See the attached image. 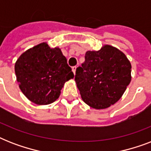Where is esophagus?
<instances>
[{
	"mask_svg": "<svg viewBox=\"0 0 151 151\" xmlns=\"http://www.w3.org/2000/svg\"><path fill=\"white\" fill-rule=\"evenodd\" d=\"M76 70H77V66H73V67H72V70H73V73H74V74H75Z\"/></svg>",
	"mask_w": 151,
	"mask_h": 151,
	"instance_id": "esophagus-1",
	"label": "esophagus"
}]
</instances>
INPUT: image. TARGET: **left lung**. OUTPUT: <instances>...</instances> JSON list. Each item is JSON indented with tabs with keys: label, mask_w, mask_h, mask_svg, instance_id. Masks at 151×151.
I'll use <instances>...</instances> for the list:
<instances>
[{
	"label": "left lung",
	"mask_w": 151,
	"mask_h": 151,
	"mask_svg": "<svg viewBox=\"0 0 151 151\" xmlns=\"http://www.w3.org/2000/svg\"><path fill=\"white\" fill-rule=\"evenodd\" d=\"M85 59L74 78L83 101L97 110L117 103L131 81L132 66L126 55L106 45L86 52Z\"/></svg>",
	"instance_id": "1"
}]
</instances>
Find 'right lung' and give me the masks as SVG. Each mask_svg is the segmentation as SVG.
Segmentation results:
<instances>
[{
    "label": "right lung",
    "mask_w": 151,
    "mask_h": 151,
    "mask_svg": "<svg viewBox=\"0 0 151 151\" xmlns=\"http://www.w3.org/2000/svg\"><path fill=\"white\" fill-rule=\"evenodd\" d=\"M19 86L27 99L37 105L56 100L66 81L74 75L59 48L43 42L23 52L15 64Z\"/></svg>",
    "instance_id": "add662e5"
}]
</instances>
